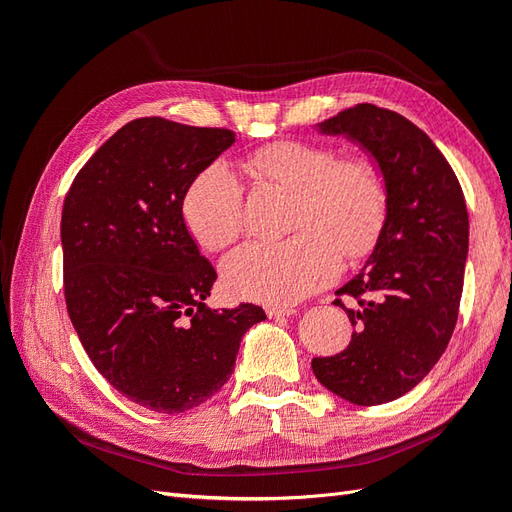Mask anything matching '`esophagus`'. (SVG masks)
Listing matches in <instances>:
<instances>
[{
  "mask_svg": "<svg viewBox=\"0 0 512 512\" xmlns=\"http://www.w3.org/2000/svg\"><path fill=\"white\" fill-rule=\"evenodd\" d=\"M294 314H297V307H286V305L267 307L269 318H284V316H294Z\"/></svg>",
  "mask_w": 512,
  "mask_h": 512,
  "instance_id": "esophagus-1",
  "label": "esophagus"
}]
</instances>
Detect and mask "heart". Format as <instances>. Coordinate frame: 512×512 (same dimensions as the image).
<instances>
[{
	"label": "heart",
	"mask_w": 512,
	"mask_h": 512,
	"mask_svg": "<svg viewBox=\"0 0 512 512\" xmlns=\"http://www.w3.org/2000/svg\"><path fill=\"white\" fill-rule=\"evenodd\" d=\"M241 170L260 185L292 194L288 232L280 243H247L222 265L224 286L239 299L288 305L327 286L339 258L352 262L378 243L389 192L374 160L339 156L331 145L273 141L245 153ZM181 213L209 252L226 250L245 228L243 185L215 162L192 179Z\"/></svg>",
	"instance_id": "heart-1"
}]
</instances>
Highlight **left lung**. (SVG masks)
<instances>
[{"instance_id": "left-lung-1", "label": "left lung", "mask_w": 512, "mask_h": 512, "mask_svg": "<svg viewBox=\"0 0 512 512\" xmlns=\"http://www.w3.org/2000/svg\"><path fill=\"white\" fill-rule=\"evenodd\" d=\"M376 158L389 192L386 222L359 275L337 290L354 333L344 352L314 359L320 384L356 406L406 395L455 331L468 258V209L431 138L389 108L356 104L318 123Z\"/></svg>"}]
</instances>
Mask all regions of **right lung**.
Segmentation results:
<instances>
[{
  "label": "right lung",
  "mask_w": 512,
  "mask_h": 512,
  "mask_svg": "<svg viewBox=\"0 0 512 512\" xmlns=\"http://www.w3.org/2000/svg\"><path fill=\"white\" fill-rule=\"evenodd\" d=\"M226 128L126 123L74 177L61 211L68 316L100 374L138 406L179 414L218 393L262 307L209 309L218 273L183 222L192 179Z\"/></svg>",
  "instance_id": "add662e5"
}]
</instances>
